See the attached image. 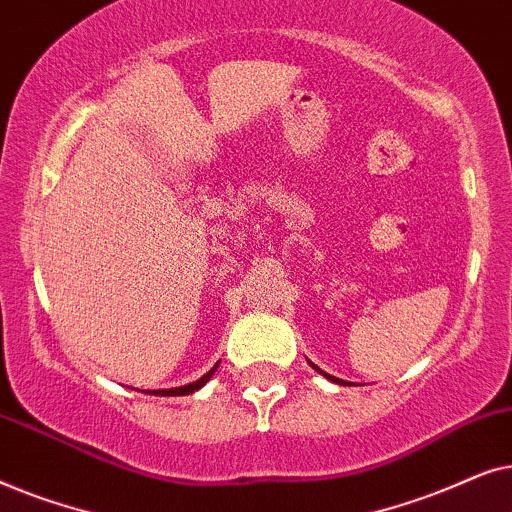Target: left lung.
I'll use <instances>...</instances> for the list:
<instances>
[{"label":"left lung","instance_id":"1","mask_svg":"<svg viewBox=\"0 0 512 512\" xmlns=\"http://www.w3.org/2000/svg\"><path fill=\"white\" fill-rule=\"evenodd\" d=\"M310 366L314 368V370H317V373H321V375H324L326 377V380H331V382H335V384H349V382H345V380H338V377H333V375H328V373H324V370H319L317 366H314V363L310 361Z\"/></svg>","mask_w":512,"mask_h":512}]
</instances>
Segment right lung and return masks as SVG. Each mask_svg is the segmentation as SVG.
<instances>
[{"label": "right lung", "mask_w": 512, "mask_h": 512, "mask_svg": "<svg viewBox=\"0 0 512 512\" xmlns=\"http://www.w3.org/2000/svg\"><path fill=\"white\" fill-rule=\"evenodd\" d=\"M216 368H219V363H216V366H214L212 370H209L207 375H202L200 380H195V382H191V384H184V387L158 389V391H151V394H156V396H188V394H193V391H198V389L205 387V384L209 382V377H212V375L216 373Z\"/></svg>", "instance_id": "1"}]
</instances>
